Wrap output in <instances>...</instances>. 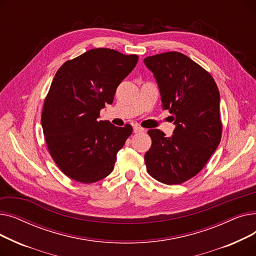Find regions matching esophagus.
I'll list each match as a JSON object with an SVG mask.
<instances>
[{
    "label": "esophagus",
    "mask_w": 256,
    "mask_h": 256,
    "mask_svg": "<svg viewBox=\"0 0 256 256\" xmlns=\"http://www.w3.org/2000/svg\"><path fill=\"white\" fill-rule=\"evenodd\" d=\"M143 130H143L142 128H140V126H134V132L137 134V132H143Z\"/></svg>",
    "instance_id": "34e87169"
}]
</instances>
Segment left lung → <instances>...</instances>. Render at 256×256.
Wrapping results in <instances>:
<instances>
[{
    "label": "left lung",
    "mask_w": 256,
    "mask_h": 256,
    "mask_svg": "<svg viewBox=\"0 0 256 256\" xmlns=\"http://www.w3.org/2000/svg\"><path fill=\"white\" fill-rule=\"evenodd\" d=\"M144 64L176 124L168 138L160 130H148L152 143L144 156L147 172L166 184H182L201 171L220 143V93L212 76L182 52L146 57Z\"/></svg>",
    "instance_id": "8db88e82"
}]
</instances>
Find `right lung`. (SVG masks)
I'll list each match as a JSON object with an SVG mask.
<instances>
[{
	"mask_svg": "<svg viewBox=\"0 0 256 256\" xmlns=\"http://www.w3.org/2000/svg\"><path fill=\"white\" fill-rule=\"evenodd\" d=\"M139 57L111 48H93L66 61L44 100L42 126L48 152L61 171L76 182H96L113 171L116 154L132 128L98 121L118 85Z\"/></svg>",
	"mask_w": 256,
	"mask_h": 256,
	"instance_id": "right-lung-1",
	"label": "right lung"
}]
</instances>
